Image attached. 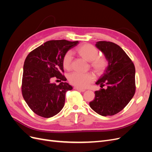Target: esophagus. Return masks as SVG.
Masks as SVG:
<instances>
[{
    "label": "esophagus",
    "instance_id": "obj_1",
    "mask_svg": "<svg viewBox=\"0 0 152 152\" xmlns=\"http://www.w3.org/2000/svg\"><path fill=\"white\" fill-rule=\"evenodd\" d=\"M74 89L77 90V91H80V92H84V91H86V89L80 88V87H74Z\"/></svg>",
    "mask_w": 152,
    "mask_h": 152
}]
</instances>
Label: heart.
<instances>
[{"label": "heart", "mask_w": 152, "mask_h": 152, "mask_svg": "<svg viewBox=\"0 0 152 152\" xmlns=\"http://www.w3.org/2000/svg\"><path fill=\"white\" fill-rule=\"evenodd\" d=\"M77 53L85 60L90 61L91 67L96 74L100 75L107 70L108 66V60L104 56H99V50L93 45L84 44L76 49ZM62 65L66 70H70L72 66V54L71 52H66L62 58ZM70 83L80 88H84L89 86L94 80V76L92 73L73 72L68 77Z\"/></svg>", "instance_id": "heart-1"}]
</instances>
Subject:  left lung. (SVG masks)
<instances>
[{"instance_id":"obj_1","label":"left lung","mask_w":152,"mask_h":152,"mask_svg":"<svg viewBox=\"0 0 152 152\" xmlns=\"http://www.w3.org/2000/svg\"><path fill=\"white\" fill-rule=\"evenodd\" d=\"M96 46L107 58L108 66L96 82L101 89L95 91V98L89 106L101 115L112 116L125 108L135 94V66L117 44L99 41Z\"/></svg>"}]
</instances>
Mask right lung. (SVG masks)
I'll return each mask as SVG.
<instances>
[{
	"label": "right lung",
	"instance_id": "1",
	"mask_svg": "<svg viewBox=\"0 0 152 152\" xmlns=\"http://www.w3.org/2000/svg\"><path fill=\"white\" fill-rule=\"evenodd\" d=\"M79 43L53 40L34 49L26 56L23 66L21 92L26 104L35 114L44 118L56 115L65 102V94L72 87L65 81L62 58ZM54 78L62 81L59 85Z\"/></svg>",
	"mask_w": 152,
	"mask_h": 152
}]
</instances>
